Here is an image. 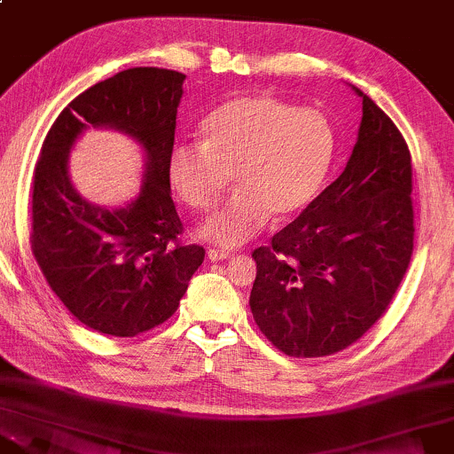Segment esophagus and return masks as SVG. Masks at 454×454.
I'll use <instances>...</instances> for the list:
<instances>
[{"label":"esophagus","instance_id":"obj_1","mask_svg":"<svg viewBox=\"0 0 454 454\" xmlns=\"http://www.w3.org/2000/svg\"><path fill=\"white\" fill-rule=\"evenodd\" d=\"M207 259L209 261H228L232 259V253H226V250H218V248H209L207 250Z\"/></svg>","mask_w":454,"mask_h":454}]
</instances>
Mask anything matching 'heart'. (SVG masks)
Masks as SVG:
<instances>
[{
    "mask_svg": "<svg viewBox=\"0 0 454 454\" xmlns=\"http://www.w3.org/2000/svg\"><path fill=\"white\" fill-rule=\"evenodd\" d=\"M201 145H177L168 179L192 209L218 204L232 175L236 193L200 226L214 245H247L269 224L300 214L326 181L336 153L330 120L270 96H239L209 114Z\"/></svg>",
    "mask_w": 454,
    "mask_h": 454,
    "instance_id": "b5f03b06",
    "label": "heart"
}]
</instances>
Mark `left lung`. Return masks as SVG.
Returning <instances> with one entry per match:
<instances>
[{
    "label": "left lung",
    "instance_id": "1",
    "mask_svg": "<svg viewBox=\"0 0 454 454\" xmlns=\"http://www.w3.org/2000/svg\"><path fill=\"white\" fill-rule=\"evenodd\" d=\"M353 91L363 118L344 171L253 253L250 312L289 356L356 342L387 309L414 250L408 145L367 93Z\"/></svg>",
    "mask_w": 454,
    "mask_h": 454
}]
</instances>
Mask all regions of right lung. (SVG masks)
I'll list each match as a JSON object with an SVG mask.
<instances>
[{
	"label": "right lung",
	"mask_w": 454,
	"mask_h": 454,
	"mask_svg": "<svg viewBox=\"0 0 454 454\" xmlns=\"http://www.w3.org/2000/svg\"><path fill=\"white\" fill-rule=\"evenodd\" d=\"M185 75L134 67L81 93L46 134L34 168L32 253L65 308L87 328L137 336L175 314L206 250L181 245L168 154ZM90 127L121 131L141 146L137 198L91 205L72 185L68 154Z\"/></svg>",
	"instance_id": "add662e5"
}]
</instances>
